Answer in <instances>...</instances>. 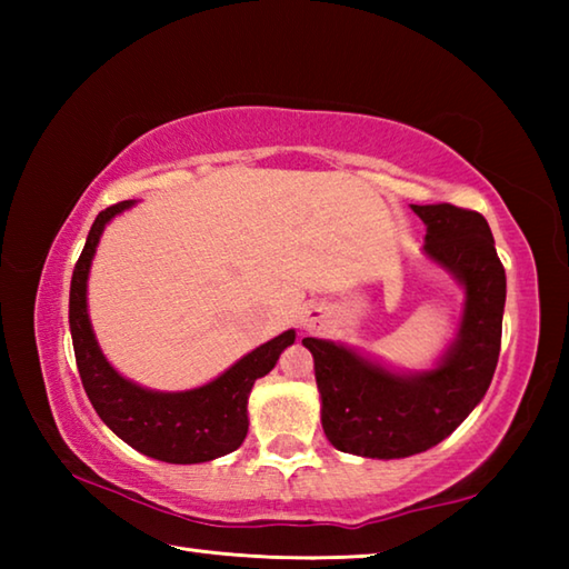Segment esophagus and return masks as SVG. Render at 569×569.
<instances>
[{
	"instance_id": "obj_1",
	"label": "esophagus",
	"mask_w": 569,
	"mask_h": 569,
	"mask_svg": "<svg viewBox=\"0 0 569 569\" xmlns=\"http://www.w3.org/2000/svg\"><path fill=\"white\" fill-rule=\"evenodd\" d=\"M323 319L326 316L321 308H306V311L301 313V326L303 329H316V326L323 323Z\"/></svg>"
}]
</instances>
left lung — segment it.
<instances>
[{
    "mask_svg": "<svg viewBox=\"0 0 569 569\" xmlns=\"http://www.w3.org/2000/svg\"><path fill=\"white\" fill-rule=\"evenodd\" d=\"M423 226V253L465 288V313L447 353L429 371H391L343 343L303 339L313 353L321 423L346 455L403 459L437 447L492 383L507 298L505 266L485 216L449 203L411 206Z\"/></svg>",
    "mask_w": 569,
    "mask_h": 569,
    "instance_id": "left-lung-1",
    "label": "left lung"
}]
</instances>
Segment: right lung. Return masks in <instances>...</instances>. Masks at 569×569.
<instances>
[{
  "label": "right lung",
  "instance_id": "1",
  "mask_svg": "<svg viewBox=\"0 0 569 569\" xmlns=\"http://www.w3.org/2000/svg\"><path fill=\"white\" fill-rule=\"evenodd\" d=\"M134 206L122 200L94 218L70 286V331L77 369L98 417L124 445L168 465H200L236 451L248 435V393L256 379L273 369L296 331L258 346L206 387L152 391L128 381L104 359L88 316V276L100 236L110 220Z\"/></svg>",
  "mask_w": 569,
  "mask_h": 569
}]
</instances>
